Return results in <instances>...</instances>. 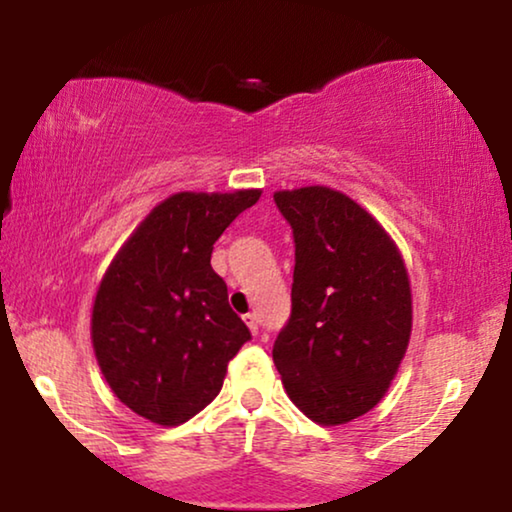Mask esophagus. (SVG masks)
<instances>
[{
  "mask_svg": "<svg viewBox=\"0 0 512 512\" xmlns=\"http://www.w3.org/2000/svg\"><path fill=\"white\" fill-rule=\"evenodd\" d=\"M244 321H247V326H249V331L251 333H258V317L254 312H249V314H244Z\"/></svg>",
  "mask_w": 512,
  "mask_h": 512,
  "instance_id": "1",
  "label": "esophagus"
}]
</instances>
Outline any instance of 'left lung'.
<instances>
[{
    "label": "left lung",
    "mask_w": 512,
    "mask_h": 512,
    "mask_svg": "<svg viewBox=\"0 0 512 512\" xmlns=\"http://www.w3.org/2000/svg\"><path fill=\"white\" fill-rule=\"evenodd\" d=\"M275 205L293 230L296 268L272 359L312 422H352L382 401L408 349V272L380 223L340 191H279Z\"/></svg>",
    "instance_id": "obj_1"
}]
</instances>
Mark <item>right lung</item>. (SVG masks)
I'll use <instances>...</instances> for the list:
<instances>
[{"label":"right lung","instance_id":"add662e5","mask_svg":"<svg viewBox=\"0 0 512 512\" xmlns=\"http://www.w3.org/2000/svg\"><path fill=\"white\" fill-rule=\"evenodd\" d=\"M258 198L254 188L172 195L139 223L97 289L90 328L104 380L153 424L198 415L251 340L212 270V249Z\"/></svg>","mask_w":512,"mask_h":512}]
</instances>
